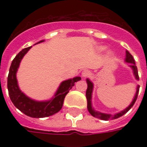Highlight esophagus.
I'll list each match as a JSON object with an SVG mask.
<instances>
[{
	"label": "esophagus",
	"mask_w": 147,
	"mask_h": 147,
	"mask_svg": "<svg viewBox=\"0 0 147 147\" xmlns=\"http://www.w3.org/2000/svg\"><path fill=\"white\" fill-rule=\"evenodd\" d=\"M90 75H91V71H88V70H84V71H82V77H84V78L88 77Z\"/></svg>",
	"instance_id": "34e87169"
}]
</instances>
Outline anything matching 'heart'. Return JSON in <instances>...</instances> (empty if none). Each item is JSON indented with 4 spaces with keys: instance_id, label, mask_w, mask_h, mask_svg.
<instances>
[{
    "instance_id": "b5f03b06",
    "label": "heart",
    "mask_w": 147,
    "mask_h": 147,
    "mask_svg": "<svg viewBox=\"0 0 147 147\" xmlns=\"http://www.w3.org/2000/svg\"><path fill=\"white\" fill-rule=\"evenodd\" d=\"M105 48L104 47H100V48H99V50H100V51H103V50H105Z\"/></svg>"
}]
</instances>
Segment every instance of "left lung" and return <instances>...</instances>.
<instances>
[{
  "instance_id": "8db88e82",
  "label": "left lung",
  "mask_w": 147,
  "mask_h": 147,
  "mask_svg": "<svg viewBox=\"0 0 147 147\" xmlns=\"http://www.w3.org/2000/svg\"><path fill=\"white\" fill-rule=\"evenodd\" d=\"M125 62H128V63H130V68L132 69L133 72H134V75L135 78L137 80H139V76H138V71H137V65H135V61L134 59V57L132 56V55L130 54L128 51H126V58H125ZM88 84V88L86 90V98H87V107L88 111L92 116L94 117H97V118H99L100 120H104V121H108V120H114V119H117L120 117L123 116V114H125L127 112L129 111V110L131 108V107L134 106V103L136 102L137 100V96H138V93H139V89L140 86L138 85L137 88V92H136V94H135V96L134 98V100H132V102L130 103V105L128 106L125 110H123L122 111H121L120 113H117V114H114V115H112V114H105V113H101V112L96 111L95 110H94V108L92 107V91H93V83L89 80V79H86Z\"/></svg>"
}]
</instances>
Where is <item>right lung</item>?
Segmentation results:
<instances>
[{"label": "right lung", "instance_id": "1", "mask_svg": "<svg viewBox=\"0 0 147 147\" xmlns=\"http://www.w3.org/2000/svg\"><path fill=\"white\" fill-rule=\"evenodd\" d=\"M41 40L37 43L43 42ZM32 47L22 49L12 61L7 77V89L12 103L17 108L27 116L40 118L52 116L62 109L64 99L69 90L74 86L75 83L81 80V77H75L71 79L63 81L52 99L46 101H37L33 100L20 91L17 80V71L20 63Z\"/></svg>", "mask_w": 147, "mask_h": 147}]
</instances>
